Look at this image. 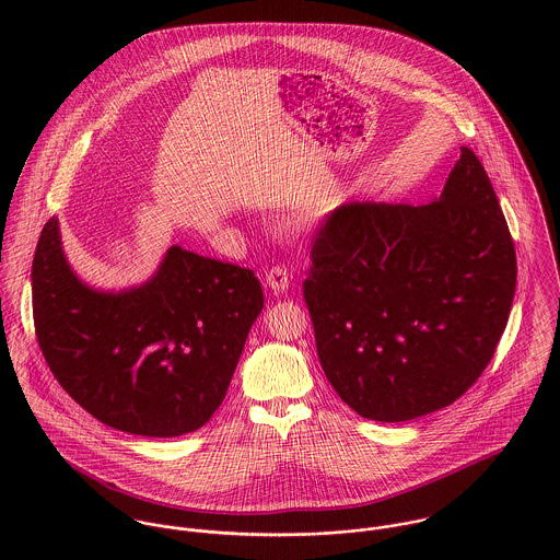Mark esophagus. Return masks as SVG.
Listing matches in <instances>:
<instances>
[{
  "instance_id": "1",
  "label": "esophagus",
  "mask_w": 560,
  "mask_h": 560,
  "mask_svg": "<svg viewBox=\"0 0 560 560\" xmlns=\"http://www.w3.org/2000/svg\"><path fill=\"white\" fill-rule=\"evenodd\" d=\"M265 282H267V287L276 293V295H280V293H284L287 289H289V271H287V267H282V265H273L271 269H267V273H265Z\"/></svg>"
}]
</instances>
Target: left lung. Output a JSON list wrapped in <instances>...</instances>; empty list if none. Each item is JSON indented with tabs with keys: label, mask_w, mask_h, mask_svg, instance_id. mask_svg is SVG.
<instances>
[{
	"label": "left lung",
	"mask_w": 560,
	"mask_h": 560,
	"mask_svg": "<svg viewBox=\"0 0 560 560\" xmlns=\"http://www.w3.org/2000/svg\"><path fill=\"white\" fill-rule=\"evenodd\" d=\"M311 260L304 300L323 373L353 411L380 422L413 420L472 388L517 280L506 220L466 147L427 205L334 209Z\"/></svg>",
	"instance_id": "obj_1"
}]
</instances>
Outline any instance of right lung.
I'll return each mask as SVG.
<instances>
[{
  "label": "right lung",
  "instance_id": "add662e5",
  "mask_svg": "<svg viewBox=\"0 0 560 560\" xmlns=\"http://www.w3.org/2000/svg\"><path fill=\"white\" fill-rule=\"evenodd\" d=\"M40 351L107 427L149 438L200 429L226 397L262 289L252 269L172 245L142 287L101 293L67 262L51 218L32 262Z\"/></svg>",
  "mask_w": 560,
  "mask_h": 560
}]
</instances>
